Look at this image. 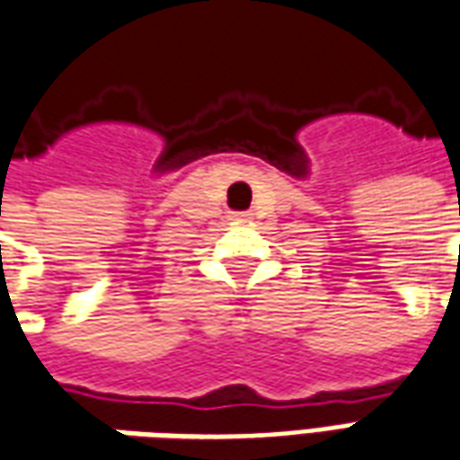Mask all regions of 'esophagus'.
Instances as JSON below:
<instances>
[{"label": "esophagus", "mask_w": 460, "mask_h": 460, "mask_svg": "<svg viewBox=\"0 0 460 460\" xmlns=\"http://www.w3.org/2000/svg\"><path fill=\"white\" fill-rule=\"evenodd\" d=\"M236 217H249V214H236Z\"/></svg>", "instance_id": "esophagus-1"}]
</instances>
